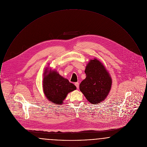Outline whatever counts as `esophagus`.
Wrapping results in <instances>:
<instances>
[{
	"label": "esophagus",
	"instance_id": "34e87169",
	"mask_svg": "<svg viewBox=\"0 0 147 147\" xmlns=\"http://www.w3.org/2000/svg\"><path fill=\"white\" fill-rule=\"evenodd\" d=\"M75 85L76 87H77V88H78V87H79V84H78V82H76V83H75Z\"/></svg>",
	"mask_w": 147,
	"mask_h": 147
}]
</instances>
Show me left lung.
I'll return each instance as SVG.
<instances>
[{"mask_svg":"<svg viewBox=\"0 0 147 147\" xmlns=\"http://www.w3.org/2000/svg\"><path fill=\"white\" fill-rule=\"evenodd\" d=\"M86 77L80 85V90L88 102L100 103L108 96L112 86V78L105 66L98 60H90L85 71Z\"/></svg>","mask_w":147,"mask_h":147,"instance_id":"left-lung-1","label":"left lung"}]
</instances>
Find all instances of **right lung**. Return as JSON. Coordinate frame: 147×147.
Returning <instances> with one entry per match:
<instances>
[{
	"instance_id": "1",
	"label": "right lung",
	"mask_w": 147,
	"mask_h": 147,
	"mask_svg": "<svg viewBox=\"0 0 147 147\" xmlns=\"http://www.w3.org/2000/svg\"><path fill=\"white\" fill-rule=\"evenodd\" d=\"M44 73L43 90L47 99L55 105H62L67 94L76 89L69 80L59 74L55 70H48Z\"/></svg>"
}]
</instances>
